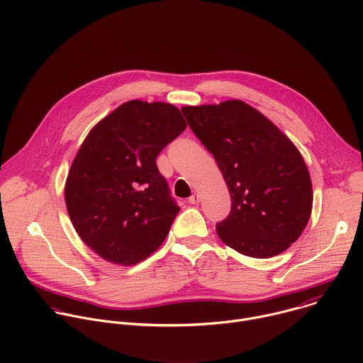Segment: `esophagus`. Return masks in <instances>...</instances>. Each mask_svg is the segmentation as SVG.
Listing matches in <instances>:
<instances>
[{"mask_svg":"<svg viewBox=\"0 0 363 363\" xmlns=\"http://www.w3.org/2000/svg\"><path fill=\"white\" fill-rule=\"evenodd\" d=\"M199 199H201V196H199V194H192L191 196H189V199H188V202L189 203H198L199 202Z\"/></svg>","mask_w":363,"mask_h":363,"instance_id":"obj_1","label":"esophagus"}]
</instances>
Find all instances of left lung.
Wrapping results in <instances>:
<instances>
[{"mask_svg": "<svg viewBox=\"0 0 363 363\" xmlns=\"http://www.w3.org/2000/svg\"><path fill=\"white\" fill-rule=\"evenodd\" d=\"M181 111L213 155L230 194V213L216 225L219 239L252 258L286 251L308 225L313 202L299 150L272 121L240 99Z\"/></svg>", "mask_w": 363, "mask_h": 363, "instance_id": "1", "label": "left lung"}]
</instances>
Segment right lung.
Here are the masks:
<instances>
[{"label":"right lung","instance_id":"1","mask_svg":"<svg viewBox=\"0 0 363 363\" xmlns=\"http://www.w3.org/2000/svg\"><path fill=\"white\" fill-rule=\"evenodd\" d=\"M186 123L167 102L133 99L88 133L65 182V205L84 244L106 262L135 265L165 240L179 206L157 167Z\"/></svg>","mask_w":363,"mask_h":363}]
</instances>
